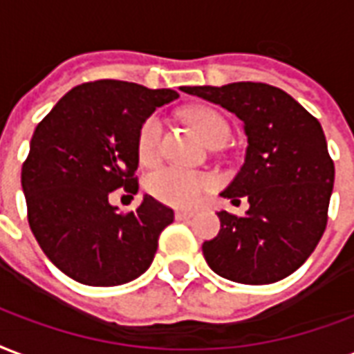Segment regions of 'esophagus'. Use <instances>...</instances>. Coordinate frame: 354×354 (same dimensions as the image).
Wrapping results in <instances>:
<instances>
[{
	"label": "esophagus",
	"mask_w": 354,
	"mask_h": 354,
	"mask_svg": "<svg viewBox=\"0 0 354 354\" xmlns=\"http://www.w3.org/2000/svg\"><path fill=\"white\" fill-rule=\"evenodd\" d=\"M191 217H195L193 210H176V219H180V221H187Z\"/></svg>",
	"instance_id": "obj_1"
}]
</instances>
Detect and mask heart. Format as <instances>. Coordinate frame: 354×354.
<instances>
[{"mask_svg": "<svg viewBox=\"0 0 354 354\" xmlns=\"http://www.w3.org/2000/svg\"><path fill=\"white\" fill-rule=\"evenodd\" d=\"M189 122L198 131V135L208 144L217 138H229V125L217 112L210 109H195L189 112ZM161 133L163 122L159 116H150L138 131L137 151L144 165H153L161 153ZM214 185V178L187 170L182 167H163L148 178V191L165 204L172 206H191L201 198L204 191Z\"/></svg>", "mask_w": 354, "mask_h": 354, "instance_id": "b5f03b06", "label": "heart"}]
</instances>
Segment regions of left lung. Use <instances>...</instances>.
Segmentation results:
<instances>
[{
	"instance_id": "8db88e82",
	"label": "left lung",
	"mask_w": 354,
	"mask_h": 354,
	"mask_svg": "<svg viewBox=\"0 0 354 354\" xmlns=\"http://www.w3.org/2000/svg\"><path fill=\"white\" fill-rule=\"evenodd\" d=\"M242 120L248 148L234 180L219 195L245 216L217 212L221 229L203 243L217 276L245 285L276 283L310 257L326 227L334 163L323 127L289 93L261 82L182 86Z\"/></svg>"
}]
</instances>
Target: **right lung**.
<instances>
[{"label": "right lung", "mask_w": 354, "mask_h": 354, "mask_svg": "<svg viewBox=\"0 0 354 354\" xmlns=\"http://www.w3.org/2000/svg\"><path fill=\"white\" fill-rule=\"evenodd\" d=\"M178 99L124 80H97L67 91L30 142L22 191L31 232L65 276L93 287L129 283L150 268L174 212L150 195L118 214L112 191L137 193L138 131L156 109Z\"/></svg>", "instance_id": "add662e5"}]
</instances>
